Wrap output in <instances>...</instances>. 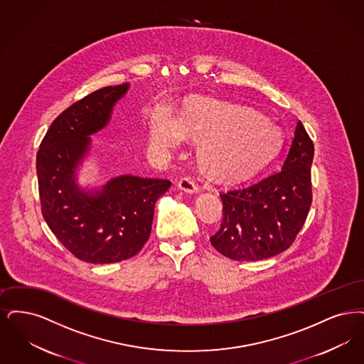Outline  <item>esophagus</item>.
Listing matches in <instances>:
<instances>
[{
    "label": "esophagus",
    "mask_w": 364,
    "mask_h": 364,
    "mask_svg": "<svg viewBox=\"0 0 364 364\" xmlns=\"http://www.w3.org/2000/svg\"><path fill=\"white\" fill-rule=\"evenodd\" d=\"M178 188L185 191V193H189V194H196L200 191V186L191 181L190 178H182L179 182H178Z\"/></svg>",
    "instance_id": "1"
}]
</instances>
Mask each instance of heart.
<instances>
[{"label": "heart", "instance_id": "heart-1", "mask_svg": "<svg viewBox=\"0 0 364 364\" xmlns=\"http://www.w3.org/2000/svg\"><path fill=\"white\" fill-rule=\"evenodd\" d=\"M185 136L201 142L203 167L222 179H235L258 167L282 140L279 127L252 111L198 99L178 118L167 109L154 111L149 139L158 148H175Z\"/></svg>", "mask_w": 364, "mask_h": 364}]
</instances>
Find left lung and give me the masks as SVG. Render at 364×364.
<instances>
[{"label":"left lung","instance_id":"obj_1","mask_svg":"<svg viewBox=\"0 0 364 364\" xmlns=\"http://www.w3.org/2000/svg\"><path fill=\"white\" fill-rule=\"evenodd\" d=\"M314 145L301 121L279 170L220 194L223 223L212 246L234 261H258L287 250L311 205Z\"/></svg>","mask_w":364,"mask_h":364}]
</instances>
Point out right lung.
<instances>
[{"label": "right lung", "instance_id": "obj_1", "mask_svg": "<svg viewBox=\"0 0 364 364\" xmlns=\"http://www.w3.org/2000/svg\"><path fill=\"white\" fill-rule=\"evenodd\" d=\"M130 84L105 87L60 114L41 142L36 174L42 215L51 232L81 261L112 264L139 253L148 240L155 204L171 182L125 174L102 186H81L79 171L92 137L109 125Z\"/></svg>", "mask_w": 364, "mask_h": 364}]
</instances>
